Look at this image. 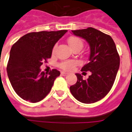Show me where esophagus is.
Wrapping results in <instances>:
<instances>
[{
	"instance_id": "obj_1",
	"label": "esophagus",
	"mask_w": 132,
	"mask_h": 132,
	"mask_svg": "<svg viewBox=\"0 0 132 132\" xmlns=\"http://www.w3.org/2000/svg\"><path fill=\"white\" fill-rule=\"evenodd\" d=\"M68 74L67 72H61V75L64 76V77H66V76L68 75Z\"/></svg>"
}]
</instances>
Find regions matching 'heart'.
Instances as JSON below:
<instances>
[{"label": "heart", "instance_id": "heart-1", "mask_svg": "<svg viewBox=\"0 0 132 132\" xmlns=\"http://www.w3.org/2000/svg\"><path fill=\"white\" fill-rule=\"evenodd\" d=\"M68 44L70 45V46L71 47V48L72 49H75V48L77 47H80L81 49H82L83 46V43L82 41L81 38H78V37H70V38H68ZM55 48L53 49V51L55 50ZM77 64V62L75 60H69V61H65V62H62L60 64V67L61 68L64 69V70H67V71H69V70H71L74 68V67Z\"/></svg>", "mask_w": 132, "mask_h": 132}]
</instances>
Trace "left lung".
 I'll list each match as a JSON object with an SVG mask.
<instances>
[{"mask_svg": "<svg viewBox=\"0 0 132 132\" xmlns=\"http://www.w3.org/2000/svg\"><path fill=\"white\" fill-rule=\"evenodd\" d=\"M74 35L87 42L90 48L89 63L82 71H90V76L83 80L76 73L77 82L70 87L72 95L82 103H94L106 95L114 83L120 64L114 40L109 35L93 28L72 30Z\"/></svg>", "mask_w": 132, "mask_h": 132, "instance_id": "1", "label": "left lung"}]
</instances>
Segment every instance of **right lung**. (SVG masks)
<instances>
[{
  "instance_id": "add662e5",
  "label": "right lung",
  "mask_w": 132,
  "mask_h": 132,
  "mask_svg": "<svg viewBox=\"0 0 132 132\" xmlns=\"http://www.w3.org/2000/svg\"><path fill=\"white\" fill-rule=\"evenodd\" d=\"M67 32L42 31L26 34L11 49L7 71L14 91L32 103L43 100L51 91L60 72L52 70L47 75L40 66L52 54L54 45Z\"/></svg>"
}]
</instances>
